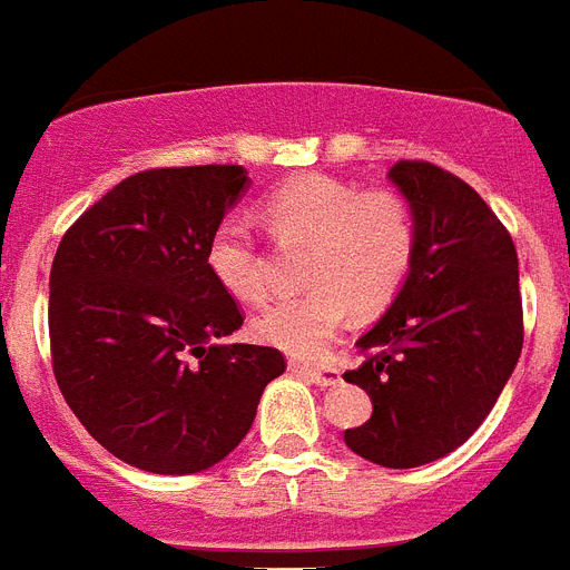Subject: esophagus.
I'll use <instances>...</instances> for the list:
<instances>
[{"mask_svg": "<svg viewBox=\"0 0 570 570\" xmlns=\"http://www.w3.org/2000/svg\"><path fill=\"white\" fill-rule=\"evenodd\" d=\"M289 371L301 374L304 380L315 382V385H338V382H342L338 367L333 365H307V362H301V358H289Z\"/></svg>", "mask_w": 570, "mask_h": 570, "instance_id": "1", "label": "esophagus"}]
</instances>
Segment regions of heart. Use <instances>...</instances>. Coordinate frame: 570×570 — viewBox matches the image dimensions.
Masks as SVG:
<instances>
[{"mask_svg":"<svg viewBox=\"0 0 570 570\" xmlns=\"http://www.w3.org/2000/svg\"><path fill=\"white\" fill-rule=\"evenodd\" d=\"M263 217L281 246H307L301 281L307 289L277 301L252 324L261 342L315 358L342 333L347 313H380L403 293L417 257V217L394 188H358L327 174H301L277 185ZM214 281L240 304L269 295V257L240 217L214 228L208 252Z\"/></svg>","mask_w":570,"mask_h":570,"instance_id":"b5f03b06","label":"heart"}]
</instances>
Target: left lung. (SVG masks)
I'll list each match as a JSON object with an SVG mask.
<instances>
[{"instance_id":"1","label":"left lung","mask_w":570,"mask_h":570,"mask_svg":"<svg viewBox=\"0 0 570 570\" xmlns=\"http://www.w3.org/2000/svg\"><path fill=\"white\" fill-rule=\"evenodd\" d=\"M391 181L417 217V257L391 309L358 338L374 414L344 443L391 470L449 455L492 411L524 342L519 257L490 205L432 161H396Z\"/></svg>"}]
</instances>
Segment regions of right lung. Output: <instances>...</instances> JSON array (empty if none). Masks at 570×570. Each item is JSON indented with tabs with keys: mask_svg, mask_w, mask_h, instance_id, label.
I'll return each instance as SVG.
<instances>
[{
	"mask_svg": "<svg viewBox=\"0 0 570 570\" xmlns=\"http://www.w3.org/2000/svg\"><path fill=\"white\" fill-rule=\"evenodd\" d=\"M240 165L153 167L71 223L51 263L55 380L86 432L156 475L203 472L255 423L284 353L217 344L243 324L205 252Z\"/></svg>",
	"mask_w": 570,
	"mask_h": 570,
	"instance_id": "obj_1",
	"label": "right lung"
}]
</instances>
